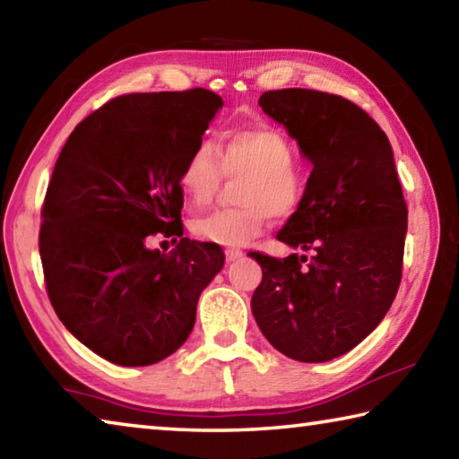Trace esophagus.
I'll use <instances>...</instances> for the list:
<instances>
[{"mask_svg": "<svg viewBox=\"0 0 459 459\" xmlns=\"http://www.w3.org/2000/svg\"><path fill=\"white\" fill-rule=\"evenodd\" d=\"M224 255H227V261H237V259H240L243 257V251H240V248H235V247H229L227 251H224Z\"/></svg>", "mask_w": 459, "mask_h": 459, "instance_id": "obj_1", "label": "esophagus"}]
</instances>
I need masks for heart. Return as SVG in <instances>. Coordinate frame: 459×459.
<instances>
[{"instance_id":"1","label":"heart","mask_w":459,"mask_h":459,"mask_svg":"<svg viewBox=\"0 0 459 459\" xmlns=\"http://www.w3.org/2000/svg\"><path fill=\"white\" fill-rule=\"evenodd\" d=\"M293 143L281 131L257 123L224 135L216 152L198 143L180 168V186L192 206L214 198L224 176H245L238 188L240 208H222L192 224L208 243L245 245L267 229L271 216L291 219L306 200V176L293 161Z\"/></svg>"}]
</instances>
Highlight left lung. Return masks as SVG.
I'll use <instances>...</instances> for the list:
<instances>
[{"mask_svg": "<svg viewBox=\"0 0 459 459\" xmlns=\"http://www.w3.org/2000/svg\"><path fill=\"white\" fill-rule=\"evenodd\" d=\"M259 105L314 164L306 200L279 230L301 248L285 259L251 251L263 269L251 307L279 352L325 362L352 351L386 316L403 275L407 202L378 123L340 95L263 92Z\"/></svg>", "mask_w": 459, "mask_h": 459, "instance_id": "1", "label": "left lung"}]
</instances>
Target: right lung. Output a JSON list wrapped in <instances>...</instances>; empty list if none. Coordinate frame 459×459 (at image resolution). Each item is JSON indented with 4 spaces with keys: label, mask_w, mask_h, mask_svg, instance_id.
<instances>
[{
    "label": "right lung",
    "mask_w": 459,
    "mask_h": 459,
    "mask_svg": "<svg viewBox=\"0 0 459 459\" xmlns=\"http://www.w3.org/2000/svg\"><path fill=\"white\" fill-rule=\"evenodd\" d=\"M222 99L212 91L131 92L84 117L54 166L42 204L46 293L66 330L121 367L176 352L198 298L224 265L216 243L184 235L180 168ZM178 236L174 254L146 248Z\"/></svg>",
    "instance_id": "obj_1"
}]
</instances>
